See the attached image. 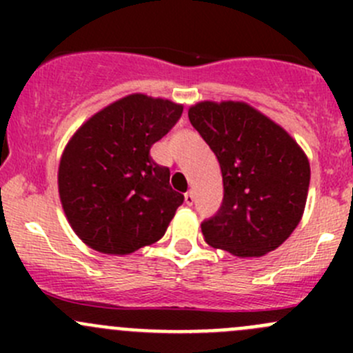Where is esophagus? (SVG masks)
Listing matches in <instances>:
<instances>
[{
	"label": "esophagus",
	"mask_w": 353,
	"mask_h": 353,
	"mask_svg": "<svg viewBox=\"0 0 353 353\" xmlns=\"http://www.w3.org/2000/svg\"><path fill=\"white\" fill-rule=\"evenodd\" d=\"M184 201H186V205H188V206L193 205V201H194V194H193V191H188V193L184 194Z\"/></svg>",
	"instance_id": "obj_1"
}]
</instances>
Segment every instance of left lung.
<instances>
[{
	"label": "left lung",
	"instance_id": "obj_1",
	"mask_svg": "<svg viewBox=\"0 0 353 353\" xmlns=\"http://www.w3.org/2000/svg\"><path fill=\"white\" fill-rule=\"evenodd\" d=\"M188 116L223 179L222 205L201 222L206 243L239 258L279 248L304 212L307 157L283 128L243 102H199Z\"/></svg>",
	"mask_w": 353,
	"mask_h": 353
}]
</instances>
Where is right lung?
<instances>
[{
  "label": "right lung",
  "instance_id": "obj_1",
  "mask_svg": "<svg viewBox=\"0 0 353 353\" xmlns=\"http://www.w3.org/2000/svg\"><path fill=\"white\" fill-rule=\"evenodd\" d=\"M183 105L134 94L92 116L63 152L59 196L77 236L105 254H130L165 234L184 196L150 157Z\"/></svg>",
  "mask_w": 353,
  "mask_h": 353
}]
</instances>
